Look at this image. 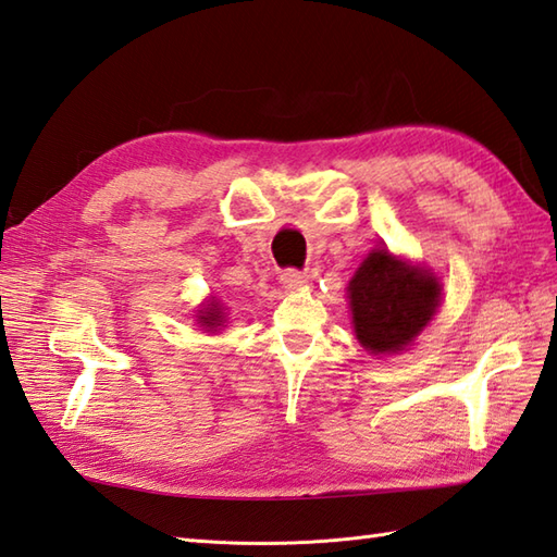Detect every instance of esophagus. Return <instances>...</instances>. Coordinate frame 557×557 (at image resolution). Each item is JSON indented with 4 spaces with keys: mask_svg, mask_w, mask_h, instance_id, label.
Masks as SVG:
<instances>
[{
    "mask_svg": "<svg viewBox=\"0 0 557 557\" xmlns=\"http://www.w3.org/2000/svg\"><path fill=\"white\" fill-rule=\"evenodd\" d=\"M280 280L287 289H304L306 282H309V275H306V272H299V270H285L280 275Z\"/></svg>",
    "mask_w": 557,
    "mask_h": 557,
    "instance_id": "1",
    "label": "esophagus"
}]
</instances>
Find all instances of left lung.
<instances>
[{
    "instance_id": "8db88e82",
    "label": "left lung",
    "mask_w": 557,
    "mask_h": 557,
    "mask_svg": "<svg viewBox=\"0 0 557 557\" xmlns=\"http://www.w3.org/2000/svg\"><path fill=\"white\" fill-rule=\"evenodd\" d=\"M441 282L387 248H373L349 280L351 325L361 347L381 357L407 349L441 306Z\"/></svg>"
}]
</instances>
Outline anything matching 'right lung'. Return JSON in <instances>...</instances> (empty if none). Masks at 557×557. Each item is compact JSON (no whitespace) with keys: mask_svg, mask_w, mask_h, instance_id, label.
<instances>
[{"mask_svg":"<svg viewBox=\"0 0 557 557\" xmlns=\"http://www.w3.org/2000/svg\"><path fill=\"white\" fill-rule=\"evenodd\" d=\"M198 323H200V327L203 330H208V333H218V327L224 323V315H222V306H220V301H208L206 304V309H200L198 311Z\"/></svg>","mask_w":557,"mask_h":557,"instance_id":"1","label":"right lung"}]
</instances>
